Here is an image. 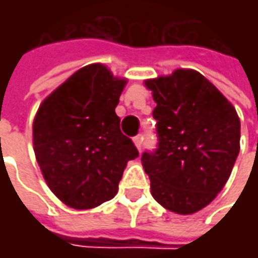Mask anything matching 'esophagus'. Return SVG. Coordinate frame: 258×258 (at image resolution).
Segmentation results:
<instances>
[{
	"label": "esophagus",
	"instance_id": "1",
	"mask_svg": "<svg viewBox=\"0 0 258 258\" xmlns=\"http://www.w3.org/2000/svg\"><path fill=\"white\" fill-rule=\"evenodd\" d=\"M134 142H135V145H136V148H138L139 151H142V148H144V136H142V135H138V136H135Z\"/></svg>",
	"mask_w": 258,
	"mask_h": 258
}]
</instances>
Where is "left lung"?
I'll return each instance as SVG.
<instances>
[{
	"mask_svg": "<svg viewBox=\"0 0 258 258\" xmlns=\"http://www.w3.org/2000/svg\"><path fill=\"white\" fill-rule=\"evenodd\" d=\"M146 86L156 102L158 145L141 161L152 197L172 213H197L230 178L240 152V119L233 104L195 70H176Z\"/></svg>",
	"mask_w": 258,
	"mask_h": 258,
	"instance_id": "obj_1",
	"label": "left lung"
}]
</instances>
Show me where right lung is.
<instances>
[{
  "label": "right lung",
  "mask_w": 258,
  "mask_h": 258,
  "mask_svg": "<svg viewBox=\"0 0 258 258\" xmlns=\"http://www.w3.org/2000/svg\"><path fill=\"white\" fill-rule=\"evenodd\" d=\"M124 85L104 66H86L35 114L37 162L48 188L72 208L89 210L112 200L127 161L139 156L114 112Z\"/></svg>",
  "instance_id": "obj_1"
}]
</instances>
